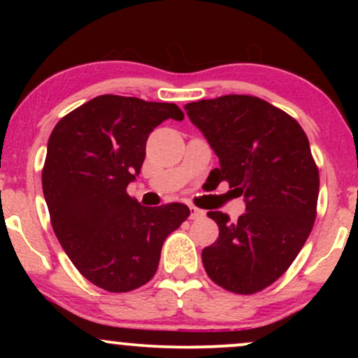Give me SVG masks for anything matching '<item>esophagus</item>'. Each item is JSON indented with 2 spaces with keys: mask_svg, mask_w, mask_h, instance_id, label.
<instances>
[{
  "mask_svg": "<svg viewBox=\"0 0 358 358\" xmlns=\"http://www.w3.org/2000/svg\"><path fill=\"white\" fill-rule=\"evenodd\" d=\"M205 212L200 210V208L196 207H190V219L192 220H199V219H203Z\"/></svg>",
  "mask_w": 358,
  "mask_h": 358,
  "instance_id": "esophagus-1",
  "label": "esophagus"
}]
</instances>
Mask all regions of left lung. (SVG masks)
<instances>
[{"label":"left lung","mask_w":358,"mask_h":358,"mask_svg":"<svg viewBox=\"0 0 358 358\" xmlns=\"http://www.w3.org/2000/svg\"><path fill=\"white\" fill-rule=\"evenodd\" d=\"M220 166L208 178L244 196L236 222L208 212L219 239L202 250L213 282L237 294L273 285L296 259L313 229L320 175L310 143L285 110L252 96H222L185 106Z\"/></svg>","instance_id":"8db88e82"}]
</instances>
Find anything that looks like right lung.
<instances>
[{
	"label": "right lung",
	"instance_id": "1",
	"mask_svg": "<svg viewBox=\"0 0 358 358\" xmlns=\"http://www.w3.org/2000/svg\"><path fill=\"white\" fill-rule=\"evenodd\" d=\"M182 121L176 104L106 94L53 127L42 171L53 232L79 273L109 293L155 276L163 242L190 215L183 203L143 207L127 195L151 131Z\"/></svg>",
	"mask_w": 358,
	"mask_h": 358
}]
</instances>
